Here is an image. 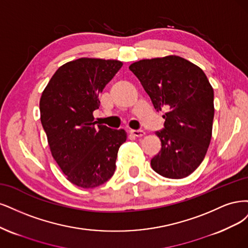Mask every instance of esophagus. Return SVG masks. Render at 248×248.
<instances>
[{
  "instance_id": "34e87169",
  "label": "esophagus",
  "mask_w": 248,
  "mask_h": 248,
  "mask_svg": "<svg viewBox=\"0 0 248 248\" xmlns=\"http://www.w3.org/2000/svg\"><path fill=\"white\" fill-rule=\"evenodd\" d=\"M130 133H131V135L135 136V137H142V136H144V134H145L144 131H142V130H131Z\"/></svg>"
}]
</instances>
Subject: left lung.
I'll return each instance as SVG.
<instances>
[{
	"label": "left lung",
	"instance_id": "8db88e82",
	"mask_svg": "<svg viewBox=\"0 0 248 248\" xmlns=\"http://www.w3.org/2000/svg\"><path fill=\"white\" fill-rule=\"evenodd\" d=\"M129 69L156 111L165 110L162 142L150 162L159 175L185 178L201 165L210 144L214 117L213 89L201 68L177 55L141 60Z\"/></svg>",
	"mask_w": 248,
	"mask_h": 248
}]
</instances>
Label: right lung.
<instances>
[{"label":"right lung","instance_id":"obj_1","mask_svg":"<svg viewBox=\"0 0 248 248\" xmlns=\"http://www.w3.org/2000/svg\"><path fill=\"white\" fill-rule=\"evenodd\" d=\"M123 62L81 58L60 67L40 99L41 124L54 161L67 179L83 187H97L115 171L124 130L95 126L93 112L99 95Z\"/></svg>","mask_w":248,"mask_h":248}]
</instances>
